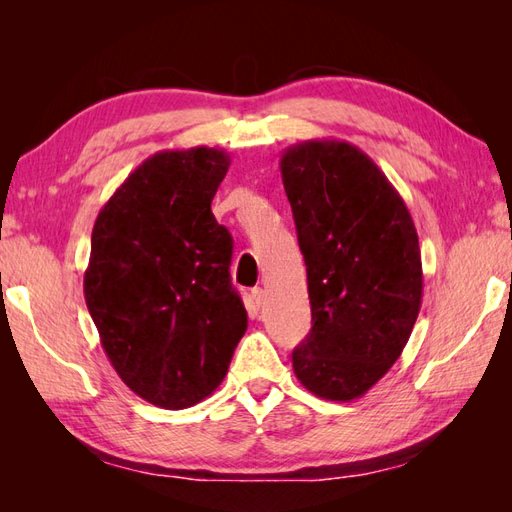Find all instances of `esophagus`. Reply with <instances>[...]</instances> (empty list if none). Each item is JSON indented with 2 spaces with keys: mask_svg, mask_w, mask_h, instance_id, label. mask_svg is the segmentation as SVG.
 I'll list each match as a JSON object with an SVG mask.
<instances>
[{
  "mask_svg": "<svg viewBox=\"0 0 512 512\" xmlns=\"http://www.w3.org/2000/svg\"><path fill=\"white\" fill-rule=\"evenodd\" d=\"M250 299H252L254 307H256V309H260V307H265L267 294H265V290H262V288H254V290H252V294H250Z\"/></svg>",
  "mask_w": 512,
  "mask_h": 512,
  "instance_id": "esophagus-1",
  "label": "esophagus"
}]
</instances>
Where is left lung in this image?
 <instances>
[{
	"label": "left lung",
	"mask_w": 512,
	"mask_h": 512,
	"mask_svg": "<svg viewBox=\"0 0 512 512\" xmlns=\"http://www.w3.org/2000/svg\"><path fill=\"white\" fill-rule=\"evenodd\" d=\"M280 170L312 305L294 376L322 399H359L404 352L421 312L412 215L376 162L346 141L292 145Z\"/></svg>",
	"instance_id": "left-lung-1"
}]
</instances>
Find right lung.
<instances>
[{"label":"right lung","mask_w":512,"mask_h":512,"mask_svg":"<svg viewBox=\"0 0 512 512\" xmlns=\"http://www.w3.org/2000/svg\"><path fill=\"white\" fill-rule=\"evenodd\" d=\"M228 166L213 147L153 153L91 232L83 290L100 344L128 389L158 408L209 397L247 329L230 232L211 213Z\"/></svg>","instance_id":"1"}]
</instances>
